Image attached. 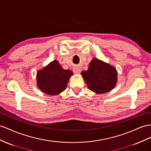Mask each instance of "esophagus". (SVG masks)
I'll use <instances>...</instances> for the list:
<instances>
[{
    "label": "esophagus",
    "mask_w": 151,
    "mask_h": 151,
    "mask_svg": "<svg viewBox=\"0 0 151 151\" xmlns=\"http://www.w3.org/2000/svg\"><path fill=\"white\" fill-rule=\"evenodd\" d=\"M80 72H81V70L79 67H75L73 68V73H74L75 74H80Z\"/></svg>",
    "instance_id": "esophagus-1"
}]
</instances>
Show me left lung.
Segmentation results:
<instances>
[{"label": "left lung", "instance_id": "8db88e82", "mask_svg": "<svg viewBox=\"0 0 151 151\" xmlns=\"http://www.w3.org/2000/svg\"><path fill=\"white\" fill-rule=\"evenodd\" d=\"M82 75L88 88L97 94L112 90L117 81L116 69L98 59L91 60L88 70L83 71Z\"/></svg>", "mask_w": 151, "mask_h": 151}]
</instances>
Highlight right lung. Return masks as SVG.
Wrapping results in <instances>:
<instances>
[{"label":"right lung","mask_w":151,"mask_h":151,"mask_svg":"<svg viewBox=\"0 0 151 151\" xmlns=\"http://www.w3.org/2000/svg\"><path fill=\"white\" fill-rule=\"evenodd\" d=\"M73 75L71 70H65L55 60L37 71V86L46 94L57 95L65 89Z\"/></svg>","instance_id":"add662e5"}]
</instances>
